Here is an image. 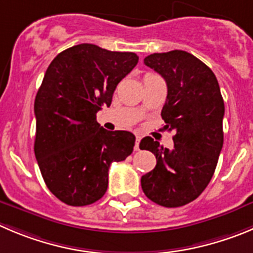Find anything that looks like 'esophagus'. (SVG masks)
<instances>
[{"instance_id": "obj_1", "label": "esophagus", "mask_w": 253, "mask_h": 253, "mask_svg": "<svg viewBox=\"0 0 253 253\" xmlns=\"http://www.w3.org/2000/svg\"><path fill=\"white\" fill-rule=\"evenodd\" d=\"M140 141H141V136L140 134H136V143H134V150L136 151L140 150Z\"/></svg>"}]
</instances>
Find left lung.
I'll use <instances>...</instances> for the list:
<instances>
[{
	"label": "left lung",
	"mask_w": 253,
	"mask_h": 253,
	"mask_svg": "<svg viewBox=\"0 0 253 253\" xmlns=\"http://www.w3.org/2000/svg\"><path fill=\"white\" fill-rule=\"evenodd\" d=\"M145 65L166 81L161 116L174 136L172 150L151 137L141 140V150L156 156V167L141 177V186L155 204L180 207L201 195L213 176L223 146L225 103L211 68L188 52L153 53Z\"/></svg>",
	"instance_id": "8db88e82"
}]
</instances>
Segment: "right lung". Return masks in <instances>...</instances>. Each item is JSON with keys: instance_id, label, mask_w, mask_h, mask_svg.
Returning <instances> with one entry per match:
<instances>
[{"instance_id": "right-lung-1", "label": "right lung", "mask_w": 253, "mask_h": 253, "mask_svg": "<svg viewBox=\"0 0 253 253\" xmlns=\"http://www.w3.org/2000/svg\"><path fill=\"white\" fill-rule=\"evenodd\" d=\"M137 62L133 52L81 43L49 63L35 98V156L48 190L66 205L98 201L107 191L111 164L133 151V134L107 131L96 113L110 107L117 84Z\"/></svg>"}]
</instances>
